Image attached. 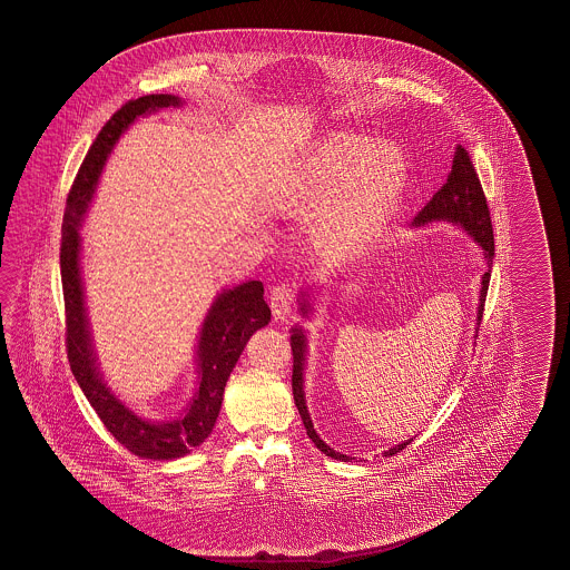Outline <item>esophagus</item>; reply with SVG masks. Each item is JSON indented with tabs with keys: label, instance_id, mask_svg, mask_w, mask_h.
I'll list each match as a JSON object with an SVG mask.
<instances>
[{
	"label": "esophagus",
	"instance_id": "esophagus-1",
	"mask_svg": "<svg viewBox=\"0 0 570 570\" xmlns=\"http://www.w3.org/2000/svg\"><path fill=\"white\" fill-rule=\"evenodd\" d=\"M295 299V289L289 283H279L275 285L271 291V309L273 315L279 320V317H287L291 314V305Z\"/></svg>",
	"mask_w": 570,
	"mask_h": 570
}]
</instances>
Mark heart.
Instances as JSON below:
<instances>
[{
	"instance_id": "obj_1",
	"label": "heart",
	"mask_w": 570,
	"mask_h": 570,
	"mask_svg": "<svg viewBox=\"0 0 570 570\" xmlns=\"http://www.w3.org/2000/svg\"><path fill=\"white\" fill-rule=\"evenodd\" d=\"M407 158L385 138L332 132L312 146L281 187V206L293 214L325 204L315 238L327 253L361 248L400 206L407 187Z\"/></svg>"
}]
</instances>
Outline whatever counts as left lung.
<instances>
[{"instance_id": "1", "label": "left lung", "mask_w": 570, "mask_h": 570, "mask_svg": "<svg viewBox=\"0 0 570 570\" xmlns=\"http://www.w3.org/2000/svg\"><path fill=\"white\" fill-rule=\"evenodd\" d=\"M452 222L456 226H461L462 230L471 234L474 243L484 250V258H487V273L483 275V287H481V299H479V314H476V322L481 324L483 320L484 299H487V289H489V279H491V267H493V256H495V243H493V226H491V214H489V206H487V197L483 194V187L479 181V175L473 167V160L469 157L464 146H456L454 153V160H452V170H450L449 179L438 189L434 197L425 204L424 209L413 218V226H424L430 222ZM309 302L303 299L302 314H309ZM291 352H293V375H291V387H293V400L302 415L303 425L307 436L312 438L317 449L322 450L330 459L336 461L351 462L352 456L340 454L334 449H330L324 440L315 434L312 417L307 413V405H305V395H303V366H305V336H303L299 327H293L291 334ZM413 440V438H412ZM412 440H405L393 449L385 450V456H393L401 450L405 449L407 444H412Z\"/></svg>"}]
</instances>
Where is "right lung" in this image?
I'll return each mask as SVG.
<instances>
[{"label":"right lung","instance_id":"obj_1","mask_svg":"<svg viewBox=\"0 0 570 570\" xmlns=\"http://www.w3.org/2000/svg\"><path fill=\"white\" fill-rule=\"evenodd\" d=\"M169 106H181L175 96H145L124 104L97 134L81 169L75 177L73 187L67 197L61 238V279L65 297V326H67V358L75 379L87 401L96 410L109 434L140 459L173 461L189 454L206 440L224 400V387L234 364L238 363L246 342L256 330L271 322V309L265 302V287L261 281H248L234 289L219 293L218 299L207 312L197 342L199 361V387L181 420L175 422H148L138 417L126 405L114 397L97 371L96 354L89 336L83 283L79 268L81 236L79 226L91 202L97 179L104 169L109 150L120 134L138 116Z\"/></svg>","mask_w":570,"mask_h":570}]
</instances>
